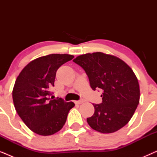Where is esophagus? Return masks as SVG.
I'll return each mask as SVG.
<instances>
[{"label": "esophagus", "instance_id": "1", "mask_svg": "<svg viewBox=\"0 0 157 157\" xmlns=\"http://www.w3.org/2000/svg\"><path fill=\"white\" fill-rule=\"evenodd\" d=\"M83 102H84V100L81 99L79 101H75V104H81Z\"/></svg>", "mask_w": 157, "mask_h": 157}]
</instances>
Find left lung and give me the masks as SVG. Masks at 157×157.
I'll list each match as a JSON object with an SVG mask.
<instances>
[{
  "mask_svg": "<svg viewBox=\"0 0 157 157\" xmlns=\"http://www.w3.org/2000/svg\"><path fill=\"white\" fill-rule=\"evenodd\" d=\"M85 71L92 89H102V103L93 104L94 113L87 118L93 129L109 134L124 127L139 103L140 90L132 68L119 58L101 52L86 53L74 59Z\"/></svg>",
  "mask_w": 157,
  "mask_h": 157,
  "instance_id": "left-lung-1",
  "label": "left lung"
}]
</instances>
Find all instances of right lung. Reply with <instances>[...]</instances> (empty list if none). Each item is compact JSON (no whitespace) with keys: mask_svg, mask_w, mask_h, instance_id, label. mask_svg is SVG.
Segmentation results:
<instances>
[{"mask_svg":"<svg viewBox=\"0 0 157 157\" xmlns=\"http://www.w3.org/2000/svg\"><path fill=\"white\" fill-rule=\"evenodd\" d=\"M68 54H50L26 65L17 77L13 89L15 109L25 125L36 134L49 136L63 128L74 103L50 96L57 70L74 59Z\"/></svg>","mask_w":157,"mask_h":157,"instance_id":"add662e5","label":"right lung"}]
</instances>
